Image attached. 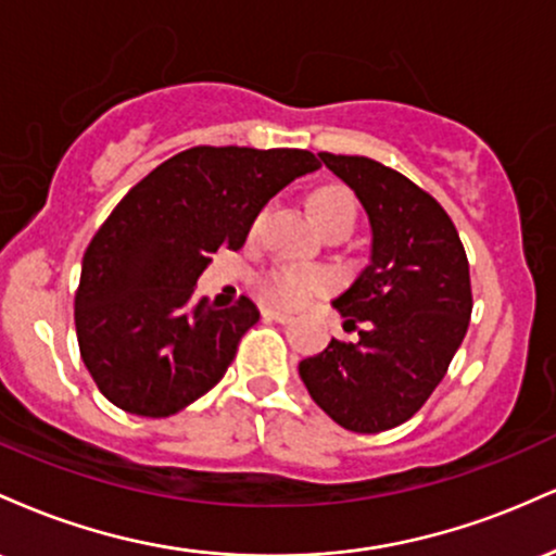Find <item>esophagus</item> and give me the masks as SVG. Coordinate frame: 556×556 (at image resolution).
<instances>
[{"label": "esophagus", "instance_id": "34e87169", "mask_svg": "<svg viewBox=\"0 0 556 556\" xmlns=\"http://www.w3.org/2000/svg\"><path fill=\"white\" fill-rule=\"evenodd\" d=\"M264 314L266 321H277V324H292V314H287V311H279V308H264L261 311Z\"/></svg>", "mask_w": 556, "mask_h": 556}]
</instances>
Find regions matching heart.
Listing matches in <instances>:
<instances>
[{"mask_svg":"<svg viewBox=\"0 0 556 556\" xmlns=\"http://www.w3.org/2000/svg\"><path fill=\"white\" fill-rule=\"evenodd\" d=\"M311 212H314L318 227L327 232V229L344 225V222L355 225L358 203H355V195L342 185H327V188L316 190L311 195ZM324 285H327V277L321 271L303 269V266H279V269L269 271L264 290L277 303L298 305L308 295H314L316 290H321Z\"/></svg>","mask_w":556,"mask_h":556,"instance_id":"heart-1","label":"heart"}]
</instances>
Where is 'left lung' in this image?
Returning a JSON list of instances; mask_svg holds the SVG:
<instances>
[{
  "mask_svg": "<svg viewBox=\"0 0 556 556\" xmlns=\"http://www.w3.org/2000/svg\"><path fill=\"white\" fill-rule=\"evenodd\" d=\"M318 156L366 208L371 264L331 300L344 329L364 324L358 340H331L298 371L334 424L379 433L416 416L455 358L473 311L468 256L437 198L405 175L368 156Z\"/></svg>",
  "mask_w": 556,
  "mask_h": 556,
  "instance_id": "1",
  "label": "left lung"
}]
</instances>
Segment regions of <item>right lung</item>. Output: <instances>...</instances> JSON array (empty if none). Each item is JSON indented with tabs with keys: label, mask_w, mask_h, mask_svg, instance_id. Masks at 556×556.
Wrapping results in <instances>:
<instances>
[{
	"label": "right lung",
	"mask_w": 556,
	"mask_h": 556,
	"mask_svg": "<svg viewBox=\"0 0 556 556\" xmlns=\"http://www.w3.org/2000/svg\"><path fill=\"white\" fill-rule=\"evenodd\" d=\"M318 167L303 149L195 146L114 206L75 292L80 358L112 405L167 418L219 384L258 308L195 300L198 277L219 248H242L269 198Z\"/></svg>",
	"instance_id": "right-lung-1"
}]
</instances>
